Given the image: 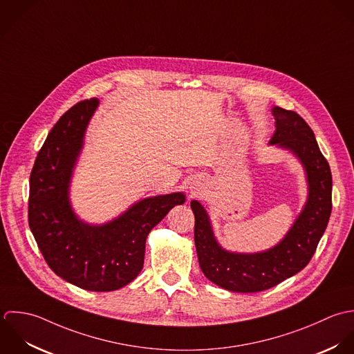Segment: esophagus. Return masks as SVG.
Returning a JSON list of instances; mask_svg holds the SVG:
<instances>
[{
  "mask_svg": "<svg viewBox=\"0 0 354 354\" xmlns=\"http://www.w3.org/2000/svg\"><path fill=\"white\" fill-rule=\"evenodd\" d=\"M189 188H191V192H192V194H196V192L199 191V184H198V183H194Z\"/></svg>",
  "mask_w": 354,
  "mask_h": 354,
  "instance_id": "1",
  "label": "esophagus"
}]
</instances>
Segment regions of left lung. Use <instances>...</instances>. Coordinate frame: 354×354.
Wrapping results in <instances>:
<instances>
[{
	"mask_svg": "<svg viewBox=\"0 0 354 354\" xmlns=\"http://www.w3.org/2000/svg\"><path fill=\"white\" fill-rule=\"evenodd\" d=\"M272 114L276 130L269 145L298 159L308 187L305 205L283 239L255 252L227 250L214 235L206 207L198 201L191 202L201 269L210 281L234 292L263 291L301 272L313 257L331 216V170L313 130L294 111L273 106Z\"/></svg>",
	"mask_w": 354,
	"mask_h": 354,
	"instance_id": "left-lung-1",
	"label": "left lung"
}]
</instances>
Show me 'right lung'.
<instances>
[{
	"label": "right lung",
	"instance_id": "obj_1",
	"mask_svg": "<svg viewBox=\"0 0 354 354\" xmlns=\"http://www.w3.org/2000/svg\"><path fill=\"white\" fill-rule=\"evenodd\" d=\"M100 102L71 107L48 134L30 176L28 225L49 268L88 291H114L137 277L145 240L166 214L185 202L184 192L140 199L118 217L91 224L71 203V181L89 122Z\"/></svg>",
	"mask_w": 354,
	"mask_h": 354
}]
</instances>
